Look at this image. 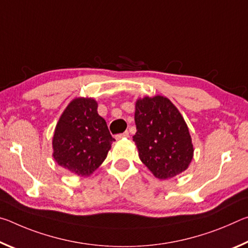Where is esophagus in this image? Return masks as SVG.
Segmentation results:
<instances>
[{
  "label": "esophagus",
  "instance_id": "esophagus-1",
  "mask_svg": "<svg viewBox=\"0 0 248 248\" xmlns=\"http://www.w3.org/2000/svg\"><path fill=\"white\" fill-rule=\"evenodd\" d=\"M123 138H129V132L125 131L124 133L117 134V136H116V139H123Z\"/></svg>",
  "mask_w": 248,
  "mask_h": 248
}]
</instances>
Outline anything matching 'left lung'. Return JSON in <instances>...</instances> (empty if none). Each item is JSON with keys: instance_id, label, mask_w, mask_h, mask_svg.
<instances>
[{"instance_id": "8db88e82", "label": "left lung", "mask_w": 248, "mask_h": 248, "mask_svg": "<svg viewBox=\"0 0 248 248\" xmlns=\"http://www.w3.org/2000/svg\"><path fill=\"white\" fill-rule=\"evenodd\" d=\"M133 138L142 163L158 179H169L187 170L194 148L186 123L170 100L144 97L136 104Z\"/></svg>"}]
</instances>
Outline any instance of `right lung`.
I'll list each match as a JSON object with an SVG mask.
<instances>
[{"label": "right lung", "instance_id": "1", "mask_svg": "<svg viewBox=\"0 0 248 248\" xmlns=\"http://www.w3.org/2000/svg\"><path fill=\"white\" fill-rule=\"evenodd\" d=\"M115 141L92 98L72 100L62 114L53 136V157L72 173L89 176L106 158Z\"/></svg>", "mask_w": 248, "mask_h": 248}]
</instances>
